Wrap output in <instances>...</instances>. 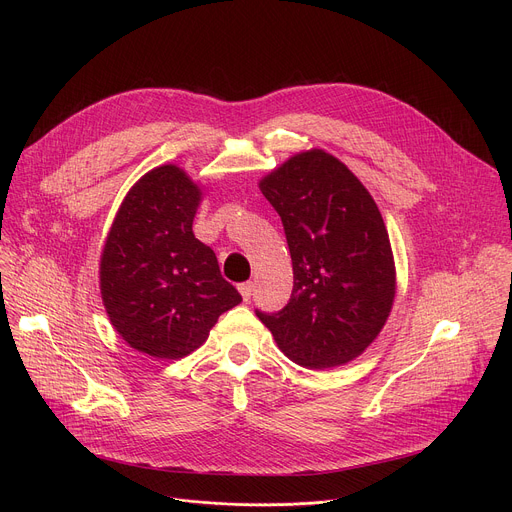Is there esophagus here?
I'll return each mask as SVG.
<instances>
[{"instance_id": "34e87169", "label": "esophagus", "mask_w": 512, "mask_h": 512, "mask_svg": "<svg viewBox=\"0 0 512 512\" xmlns=\"http://www.w3.org/2000/svg\"><path fill=\"white\" fill-rule=\"evenodd\" d=\"M239 291H241L243 300H245V302H249V300H251V296H253V283H251V281L241 283V285H239Z\"/></svg>"}]
</instances>
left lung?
Wrapping results in <instances>:
<instances>
[{
	"instance_id": "1",
	"label": "left lung",
	"mask_w": 512,
	"mask_h": 512,
	"mask_svg": "<svg viewBox=\"0 0 512 512\" xmlns=\"http://www.w3.org/2000/svg\"><path fill=\"white\" fill-rule=\"evenodd\" d=\"M259 188L281 216L294 289L277 314H255L300 367H340L379 336L395 300V261L379 206L324 150L289 158Z\"/></svg>"
}]
</instances>
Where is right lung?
I'll return each instance as SVG.
<instances>
[{"label":"right lung","instance_id":"1","mask_svg":"<svg viewBox=\"0 0 512 512\" xmlns=\"http://www.w3.org/2000/svg\"><path fill=\"white\" fill-rule=\"evenodd\" d=\"M200 198L178 166L154 168L123 198L101 255V298L113 328L160 360L194 352L218 316L243 300L192 233Z\"/></svg>","mask_w":512,"mask_h":512}]
</instances>
